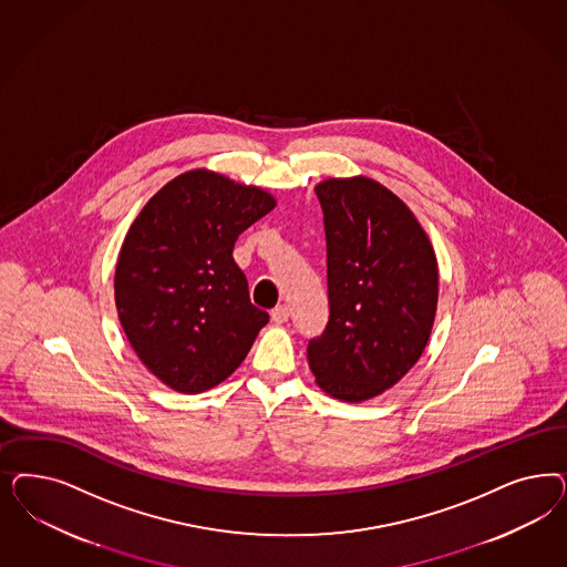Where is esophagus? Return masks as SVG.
Segmentation results:
<instances>
[{"instance_id": "34e87169", "label": "esophagus", "mask_w": 567, "mask_h": 567, "mask_svg": "<svg viewBox=\"0 0 567 567\" xmlns=\"http://www.w3.org/2000/svg\"><path fill=\"white\" fill-rule=\"evenodd\" d=\"M271 319H274L275 326H281V323H286V321L290 319V309H288L286 305H279V307H275L274 311H271Z\"/></svg>"}]
</instances>
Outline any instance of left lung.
<instances>
[{"instance_id": "left-lung-1", "label": "left lung", "mask_w": 567, "mask_h": 567, "mask_svg": "<svg viewBox=\"0 0 567 567\" xmlns=\"http://www.w3.org/2000/svg\"><path fill=\"white\" fill-rule=\"evenodd\" d=\"M328 244L329 321L309 342L317 385L365 402L420 361L436 319L439 260L404 202L365 175L315 185Z\"/></svg>"}]
</instances>
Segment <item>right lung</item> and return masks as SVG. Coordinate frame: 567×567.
I'll return each instance as SVG.
<instances>
[{
  "label": "right lung",
  "instance_id": "1",
  "mask_svg": "<svg viewBox=\"0 0 567 567\" xmlns=\"http://www.w3.org/2000/svg\"><path fill=\"white\" fill-rule=\"evenodd\" d=\"M275 204L256 185L192 168L131 223L114 271L116 312L140 361L175 392L227 380L269 323L250 302L234 244Z\"/></svg>",
  "mask_w": 567,
  "mask_h": 567
}]
</instances>
